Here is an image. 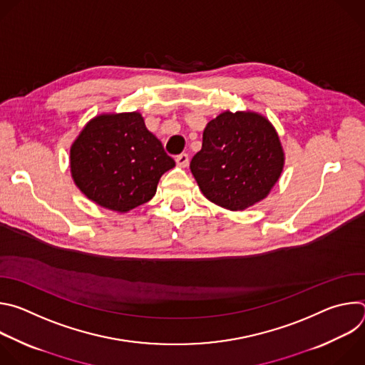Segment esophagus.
<instances>
[{"instance_id":"obj_1","label":"esophagus","mask_w":365,"mask_h":365,"mask_svg":"<svg viewBox=\"0 0 365 365\" xmlns=\"http://www.w3.org/2000/svg\"><path fill=\"white\" fill-rule=\"evenodd\" d=\"M176 165L179 168H183V169L187 168V165H189V155L186 153H182V154L176 155Z\"/></svg>"}]
</instances>
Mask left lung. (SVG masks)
<instances>
[{
    "mask_svg": "<svg viewBox=\"0 0 365 365\" xmlns=\"http://www.w3.org/2000/svg\"><path fill=\"white\" fill-rule=\"evenodd\" d=\"M284 168L273 124L254 111H224L206 124L190 172L206 199L244 211L267 197Z\"/></svg>",
    "mask_w": 365,
    "mask_h": 365,
    "instance_id": "left-lung-1",
    "label": "left lung"
}]
</instances>
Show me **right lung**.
Segmentation results:
<instances>
[{
  "instance_id": "add662e5",
  "label": "right lung",
  "mask_w": 365,
  "mask_h": 365,
  "mask_svg": "<svg viewBox=\"0 0 365 365\" xmlns=\"http://www.w3.org/2000/svg\"><path fill=\"white\" fill-rule=\"evenodd\" d=\"M173 168L175 160L137 111L93 117L71 145V175L78 189L120 214L148 202Z\"/></svg>"
}]
</instances>
